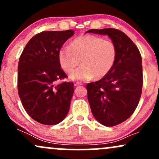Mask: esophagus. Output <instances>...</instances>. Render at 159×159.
<instances>
[{
    "instance_id": "esophagus-1",
    "label": "esophagus",
    "mask_w": 159,
    "mask_h": 159,
    "mask_svg": "<svg viewBox=\"0 0 159 159\" xmlns=\"http://www.w3.org/2000/svg\"><path fill=\"white\" fill-rule=\"evenodd\" d=\"M81 85V83H79V82H75V83L74 84V86L75 87H78V86Z\"/></svg>"
}]
</instances>
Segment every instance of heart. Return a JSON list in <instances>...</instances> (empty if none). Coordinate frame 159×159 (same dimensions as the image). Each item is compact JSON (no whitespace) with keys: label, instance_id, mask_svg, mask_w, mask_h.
Here are the masks:
<instances>
[{"label":"heart","instance_id":"b5f03b06","mask_svg":"<svg viewBox=\"0 0 159 159\" xmlns=\"http://www.w3.org/2000/svg\"><path fill=\"white\" fill-rule=\"evenodd\" d=\"M117 56L116 45L111 40L93 35L78 36L69 46L63 47L58 52L61 69L70 73L80 64L82 66L70 75L72 80L87 81L94 78L101 79L112 69Z\"/></svg>","mask_w":159,"mask_h":159}]
</instances>
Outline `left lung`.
<instances>
[{"label": "left lung", "mask_w": 159, "mask_h": 159, "mask_svg": "<svg viewBox=\"0 0 159 159\" xmlns=\"http://www.w3.org/2000/svg\"><path fill=\"white\" fill-rule=\"evenodd\" d=\"M87 33L107 35L117 48L110 72L87 85L94 117L105 126H114L129 119L139 103L143 86L141 55L132 39L117 29H91Z\"/></svg>", "instance_id": "8db88e82"}]
</instances>
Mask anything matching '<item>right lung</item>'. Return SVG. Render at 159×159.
<instances>
[{
  "mask_svg": "<svg viewBox=\"0 0 159 159\" xmlns=\"http://www.w3.org/2000/svg\"><path fill=\"white\" fill-rule=\"evenodd\" d=\"M74 30L43 31L29 40L18 65V92L29 116L44 125H57L64 120L74 93L58 61V52Z\"/></svg>",
  "mask_w": 159,
  "mask_h": 159,
  "instance_id": "1",
  "label": "right lung"
}]
</instances>
